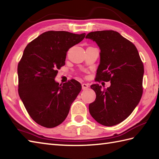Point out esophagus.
Masks as SVG:
<instances>
[{"label":"esophagus","instance_id":"obj_1","mask_svg":"<svg viewBox=\"0 0 159 159\" xmlns=\"http://www.w3.org/2000/svg\"><path fill=\"white\" fill-rule=\"evenodd\" d=\"M88 87H89L88 84H87V83H83L82 84L83 89H88Z\"/></svg>","mask_w":159,"mask_h":159}]
</instances>
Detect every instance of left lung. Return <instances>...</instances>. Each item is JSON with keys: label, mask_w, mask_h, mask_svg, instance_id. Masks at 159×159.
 I'll list each match as a JSON object with an SVG mask.
<instances>
[{"label": "left lung", "mask_w": 159, "mask_h": 159, "mask_svg": "<svg viewBox=\"0 0 159 159\" xmlns=\"http://www.w3.org/2000/svg\"><path fill=\"white\" fill-rule=\"evenodd\" d=\"M85 38L96 42L100 49L96 81L111 82L107 89L97 83L91 85L96 98L89 104V113L103 126H115L130 116L141 98L143 63L135 46L117 31L91 32Z\"/></svg>", "instance_id": "1"}]
</instances>
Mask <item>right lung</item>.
I'll return each instance as SVG.
<instances>
[{
    "instance_id": "right-lung-1",
    "label": "right lung",
    "mask_w": 159,
    "mask_h": 159,
    "mask_svg": "<svg viewBox=\"0 0 159 159\" xmlns=\"http://www.w3.org/2000/svg\"><path fill=\"white\" fill-rule=\"evenodd\" d=\"M85 33L49 31L26 46L18 66V93L29 116L46 128L61 124L82 89L76 80H55L65 65L67 52L85 38Z\"/></svg>"
}]
</instances>
